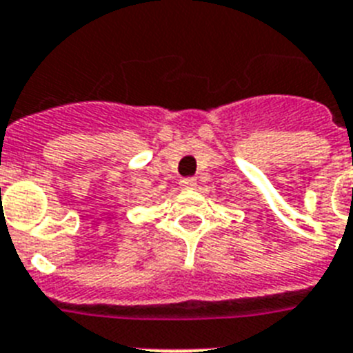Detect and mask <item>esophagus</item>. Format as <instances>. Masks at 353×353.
Masks as SVG:
<instances>
[{
	"mask_svg": "<svg viewBox=\"0 0 353 353\" xmlns=\"http://www.w3.org/2000/svg\"><path fill=\"white\" fill-rule=\"evenodd\" d=\"M179 186L183 190H194L197 186V179L195 177H185V179H181Z\"/></svg>",
	"mask_w": 353,
	"mask_h": 353,
	"instance_id": "obj_1",
	"label": "esophagus"
}]
</instances>
